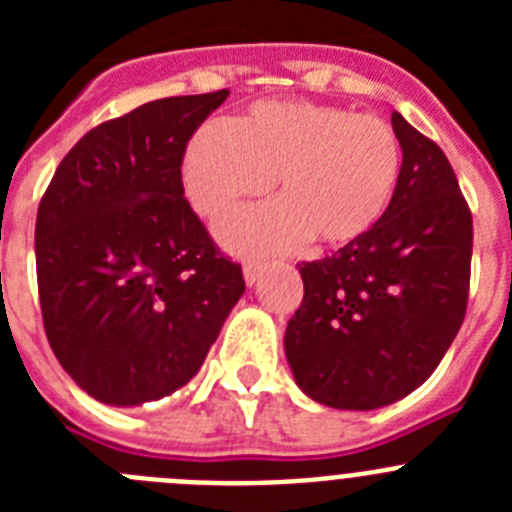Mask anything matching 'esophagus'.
Masks as SVG:
<instances>
[{
    "mask_svg": "<svg viewBox=\"0 0 512 512\" xmlns=\"http://www.w3.org/2000/svg\"><path fill=\"white\" fill-rule=\"evenodd\" d=\"M261 269H264V266H261L259 261H246V264H243V279H246V284L259 282Z\"/></svg>",
    "mask_w": 512,
    "mask_h": 512,
    "instance_id": "1",
    "label": "esophagus"
}]
</instances>
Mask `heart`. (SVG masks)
Masks as SVG:
<instances>
[{
  "instance_id": "heart-1",
  "label": "heart",
  "mask_w": 512,
  "mask_h": 512,
  "mask_svg": "<svg viewBox=\"0 0 512 512\" xmlns=\"http://www.w3.org/2000/svg\"><path fill=\"white\" fill-rule=\"evenodd\" d=\"M402 174L392 125L315 102H259L238 122L212 120L189 140L184 192L217 217L277 179L282 202L246 207L217 225L228 246L271 251L305 241H356L387 212Z\"/></svg>"
}]
</instances>
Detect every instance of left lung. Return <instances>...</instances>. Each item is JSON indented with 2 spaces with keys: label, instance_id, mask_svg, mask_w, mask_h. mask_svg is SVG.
<instances>
[{
  "label": "left lung",
  "instance_id": "obj_1",
  "mask_svg": "<svg viewBox=\"0 0 512 512\" xmlns=\"http://www.w3.org/2000/svg\"><path fill=\"white\" fill-rule=\"evenodd\" d=\"M402 174L374 228L300 266L305 297L284 333L300 390L374 410L418 390L464 323L472 212L449 158L392 112Z\"/></svg>",
  "mask_w": 512,
  "mask_h": 512
}]
</instances>
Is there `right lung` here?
Instances as JSON below:
<instances>
[{
  "instance_id": "obj_1",
  "label": "right lung",
  "mask_w": 512,
  "mask_h": 512,
  "mask_svg": "<svg viewBox=\"0 0 512 512\" xmlns=\"http://www.w3.org/2000/svg\"><path fill=\"white\" fill-rule=\"evenodd\" d=\"M225 99L228 89L166 97L102 122L40 200L45 336L94 400L128 408L184 387L246 292L182 184L189 138Z\"/></svg>"
}]
</instances>
